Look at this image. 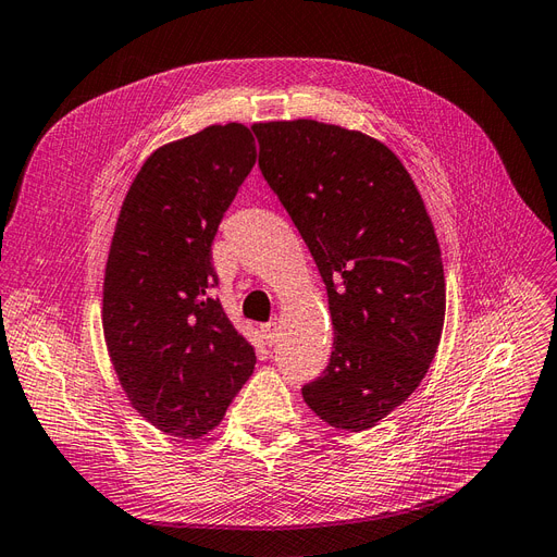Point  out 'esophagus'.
<instances>
[{
	"label": "esophagus",
	"instance_id": "1",
	"mask_svg": "<svg viewBox=\"0 0 557 557\" xmlns=\"http://www.w3.org/2000/svg\"><path fill=\"white\" fill-rule=\"evenodd\" d=\"M280 336V326L277 322H268V324H261V338L265 341V346H273L275 341Z\"/></svg>",
	"mask_w": 557,
	"mask_h": 557
}]
</instances>
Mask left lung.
I'll use <instances>...</instances> for the list:
<instances>
[{
    "label": "left lung",
    "instance_id": "left-lung-1",
    "mask_svg": "<svg viewBox=\"0 0 557 557\" xmlns=\"http://www.w3.org/2000/svg\"><path fill=\"white\" fill-rule=\"evenodd\" d=\"M251 129L330 296L334 350L304 400L338 431H369L419 388L440 346L445 270L433 221L381 140L315 120Z\"/></svg>",
    "mask_w": 557,
    "mask_h": 557
}]
</instances>
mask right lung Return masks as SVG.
Returning a JSON list of instances; mask_svg holds the SVG:
<instances>
[{
  "mask_svg": "<svg viewBox=\"0 0 557 557\" xmlns=\"http://www.w3.org/2000/svg\"><path fill=\"white\" fill-rule=\"evenodd\" d=\"M256 164L245 124L157 148L126 193L103 280V334L120 386L162 433L199 440L221 423L256 355L213 287L211 242Z\"/></svg>",
  "mask_w": 557,
  "mask_h": 557,
  "instance_id": "1",
  "label": "right lung"
}]
</instances>
